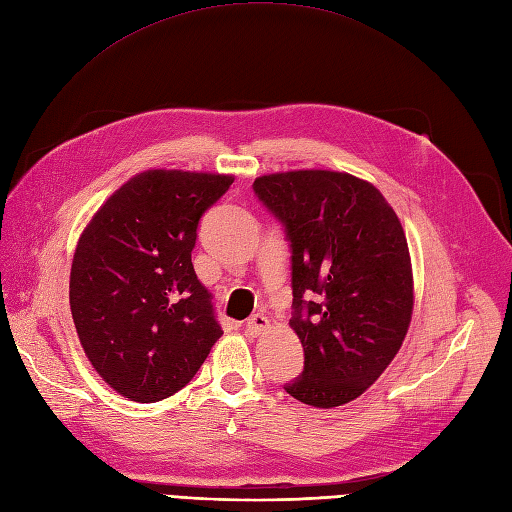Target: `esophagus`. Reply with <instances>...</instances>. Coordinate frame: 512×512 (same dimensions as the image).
Returning a JSON list of instances; mask_svg holds the SVG:
<instances>
[{"mask_svg": "<svg viewBox=\"0 0 512 512\" xmlns=\"http://www.w3.org/2000/svg\"><path fill=\"white\" fill-rule=\"evenodd\" d=\"M268 327H270V319L263 315H253L249 321H246V332H251L253 336L268 332Z\"/></svg>", "mask_w": 512, "mask_h": 512, "instance_id": "34e87169", "label": "esophagus"}]
</instances>
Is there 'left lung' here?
<instances>
[{"mask_svg":"<svg viewBox=\"0 0 512 512\" xmlns=\"http://www.w3.org/2000/svg\"><path fill=\"white\" fill-rule=\"evenodd\" d=\"M253 189L291 242L289 325L304 372L285 391L315 408L342 406L387 370L406 338L415 285L404 227L381 191L346 172L263 174ZM304 292L320 300L304 303Z\"/></svg>","mask_w":512,"mask_h":512,"instance_id":"left-lung-1","label":"left lung"}]
</instances>
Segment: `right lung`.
<instances>
[{
	"instance_id": "obj_1",
	"label": "right lung",
	"mask_w": 512,
	"mask_h": 512,
	"mask_svg": "<svg viewBox=\"0 0 512 512\" xmlns=\"http://www.w3.org/2000/svg\"><path fill=\"white\" fill-rule=\"evenodd\" d=\"M232 183V174L140 172L80 234L70 272L72 319L91 366L123 398H170L221 338L191 251L202 214Z\"/></svg>"
}]
</instances>
